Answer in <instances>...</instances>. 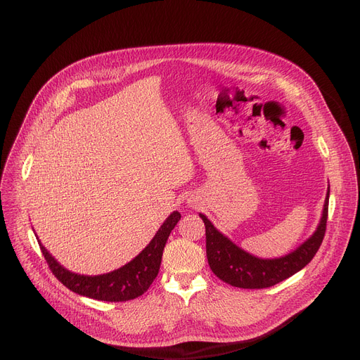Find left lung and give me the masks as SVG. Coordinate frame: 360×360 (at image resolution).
<instances>
[{"label": "left lung", "mask_w": 360, "mask_h": 360, "mask_svg": "<svg viewBox=\"0 0 360 360\" xmlns=\"http://www.w3.org/2000/svg\"><path fill=\"white\" fill-rule=\"evenodd\" d=\"M330 185L319 223L314 233L292 252L278 258L255 257L224 236L214 224L200 213L205 226V252L212 271L224 283L240 289H264L277 285L300 271L314 258L324 239L328 213Z\"/></svg>", "instance_id": "obj_1"}]
</instances>
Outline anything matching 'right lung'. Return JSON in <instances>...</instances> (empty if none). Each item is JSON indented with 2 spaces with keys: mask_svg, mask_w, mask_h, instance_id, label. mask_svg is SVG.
<instances>
[{
  "mask_svg": "<svg viewBox=\"0 0 360 360\" xmlns=\"http://www.w3.org/2000/svg\"><path fill=\"white\" fill-rule=\"evenodd\" d=\"M179 219V212L170 213L153 239L148 242L147 247L136 258H132L125 266L117 270L98 276H86L67 270L49 254V251L41 243L39 238L36 236V239L39 242L41 251L51 271L71 292L96 300L124 302L141 296L153 283L160 269L166 240Z\"/></svg>",
  "mask_w": 360,
  "mask_h": 360,
  "instance_id": "add662e5",
  "label": "right lung"
}]
</instances>
